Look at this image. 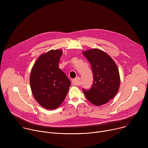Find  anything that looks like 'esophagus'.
Here are the masks:
<instances>
[{
    "mask_svg": "<svg viewBox=\"0 0 148 148\" xmlns=\"http://www.w3.org/2000/svg\"><path fill=\"white\" fill-rule=\"evenodd\" d=\"M79 81H80V78L79 77H77L75 79L72 80V83L74 86H79Z\"/></svg>",
    "mask_w": 148,
    "mask_h": 148,
    "instance_id": "1",
    "label": "esophagus"
}]
</instances>
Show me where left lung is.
Returning <instances> with one entry per match:
<instances>
[{
	"label": "left lung",
	"instance_id": "obj_1",
	"mask_svg": "<svg viewBox=\"0 0 148 148\" xmlns=\"http://www.w3.org/2000/svg\"><path fill=\"white\" fill-rule=\"evenodd\" d=\"M91 65L94 81L88 90L82 89L87 99L97 106L107 103L118 91L120 77L118 67L112 58L104 51L93 49L84 51Z\"/></svg>",
	"mask_w": 148,
	"mask_h": 148
}]
</instances>
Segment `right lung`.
I'll return each instance as SVG.
<instances>
[{"label":"right lung","mask_w":148,"mask_h":148,"mask_svg":"<svg viewBox=\"0 0 148 148\" xmlns=\"http://www.w3.org/2000/svg\"><path fill=\"white\" fill-rule=\"evenodd\" d=\"M61 50H51L36 60L30 76V84L35 99L47 110L57 108L64 101L70 81L58 68Z\"/></svg>","instance_id":"add662e5"}]
</instances>
